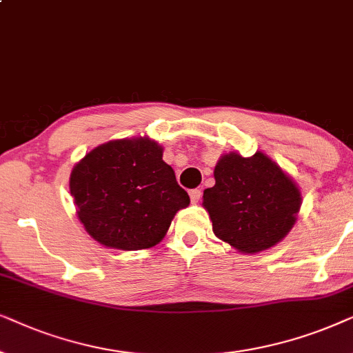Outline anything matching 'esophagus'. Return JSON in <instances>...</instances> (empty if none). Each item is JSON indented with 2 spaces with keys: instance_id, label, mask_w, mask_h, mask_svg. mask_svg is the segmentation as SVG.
I'll use <instances>...</instances> for the list:
<instances>
[{
  "instance_id": "34e87169",
  "label": "esophagus",
  "mask_w": 353,
  "mask_h": 353,
  "mask_svg": "<svg viewBox=\"0 0 353 353\" xmlns=\"http://www.w3.org/2000/svg\"><path fill=\"white\" fill-rule=\"evenodd\" d=\"M200 196H201V190H199V189L190 190V201H192V203H194V205L199 203Z\"/></svg>"
}]
</instances>
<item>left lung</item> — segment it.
Instances as JSON below:
<instances>
[{"mask_svg": "<svg viewBox=\"0 0 353 353\" xmlns=\"http://www.w3.org/2000/svg\"><path fill=\"white\" fill-rule=\"evenodd\" d=\"M216 184L203 192L214 236L242 253L274 247L294 228L302 194L265 153H225L214 168Z\"/></svg>", "mask_w": 353, "mask_h": 353, "instance_id": "left-lung-1", "label": "left lung"}]
</instances>
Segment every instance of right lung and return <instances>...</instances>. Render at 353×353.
Returning <instances> with one entry per match:
<instances>
[{
  "mask_svg": "<svg viewBox=\"0 0 353 353\" xmlns=\"http://www.w3.org/2000/svg\"><path fill=\"white\" fill-rule=\"evenodd\" d=\"M69 189L85 231L117 250L154 247L190 203L163 147L148 137L98 145L74 166Z\"/></svg>",
  "mask_w": 353,
  "mask_h": 353,
  "instance_id": "obj_1",
  "label": "right lung"
}]
</instances>
